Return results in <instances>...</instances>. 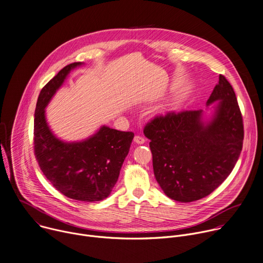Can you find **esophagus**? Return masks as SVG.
<instances>
[{"label": "esophagus", "instance_id": "obj_1", "mask_svg": "<svg viewBox=\"0 0 263 263\" xmlns=\"http://www.w3.org/2000/svg\"><path fill=\"white\" fill-rule=\"evenodd\" d=\"M134 141L137 143V144H143V143H145V140L142 136H139V135H137V136H135V138H134Z\"/></svg>", "mask_w": 263, "mask_h": 263}]
</instances>
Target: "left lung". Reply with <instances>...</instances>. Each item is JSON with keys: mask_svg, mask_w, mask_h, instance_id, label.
Segmentation results:
<instances>
[{"mask_svg": "<svg viewBox=\"0 0 263 263\" xmlns=\"http://www.w3.org/2000/svg\"><path fill=\"white\" fill-rule=\"evenodd\" d=\"M216 102L212 119L201 109L167 112L144 127L151 140L153 166L164 193L190 202L212 193L234 168L243 143V122L236 95L219 75L207 106Z\"/></svg>", "mask_w": 263, "mask_h": 263, "instance_id": "obj_1", "label": "left lung"}]
</instances>
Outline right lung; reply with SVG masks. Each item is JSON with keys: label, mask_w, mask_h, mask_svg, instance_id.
Returning <instances> with one entry per match:
<instances>
[{"label": "right lung", "mask_w": 263, "mask_h": 263, "mask_svg": "<svg viewBox=\"0 0 263 263\" xmlns=\"http://www.w3.org/2000/svg\"><path fill=\"white\" fill-rule=\"evenodd\" d=\"M81 65L66 66L42 89L34 114V155L56 190L69 198L92 202L110 194L135 135L105 125L80 142H64L53 135L45 108L71 70Z\"/></svg>", "instance_id": "right-lung-1"}]
</instances>
